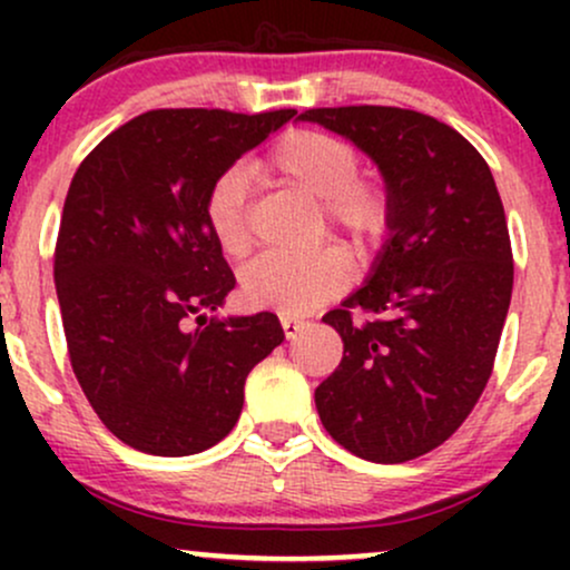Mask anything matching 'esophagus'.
Returning <instances> with one entry per match:
<instances>
[{"label":"esophagus","instance_id":"obj_1","mask_svg":"<svg viewBox=\"0 0 570 570\" xmlns=\"http://www.w3.org/2000/svg\"><path fill=\"white\" fill-rule=\"evenodd\" d=\"M281 330H284L286 340H292V337H297L299 330H303V322H299V318H292V316H281Z\"/></svg>","mask_w":570,"mask_h":570}]
</instances>
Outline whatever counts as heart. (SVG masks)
<instances>
[{"label": "heart", "instance_id": "1", "mask_svg": "<svg viewBox=\"0 0 570 570\" xmlns=\"http://www.w3.org/2000/svg\"><path fill=\"white\" fill-rule=\"evenodd\" d=\"M254 171L273 185L318 200V235L337 233L358 257L377 252L389 238L394 206L383 181L362 176V158L351 141L324 130L297 128L284 134ZM203 219L219 252L240 259L252 252V208L244 168H225L208 187ZM351 259L345 248L322 246L311 254H263L240 273L244 297L257 307L303 316L335 299L351 284Z\"/></svg>", "mask_w": 570, "mask_h": 570}]
</instances>
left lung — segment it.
I'll use <instances>...</instances> for the list:
<instances>
[{
	"instance_id": "obj_1",
	"label": "left lung",
	"mask_w": 570,
	"mask_h": 570,
	"mask_svg": "<svg viewBox=\"0 0 570 570\" xmlns=\"http://www.w3.org/2000/svg\"><path fill=\"white\" fill-rule=\"evenodd\" d=\"M381 166L394 222L375 273L324 316L343 337L316 389L324 429L353 455L404 463L440 448L493 375L514 263L480 153L436 117L399 107L305 109Z\"/></svg>"
}]
</instances>
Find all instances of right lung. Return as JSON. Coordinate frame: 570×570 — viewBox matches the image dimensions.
<instances>
[{"label":"right lung","instance_id":"add662e5","mask_svg":"<svg viewBox=\"0 0 570 570\" xmlns=\"http://www.w3.org/2000/svg\"><path fill=\"white\" fill-rule=\"evenodd\" d=\"M294 115L153 109L98 141L71 179L53 254L69 362L128 448L174 458L217 444L238 421L246 375L284 340L267 311L206 322L235 276L203 200Z\"/></svg>","mask_w":570,"mask_h":570}]
</instances>
